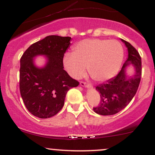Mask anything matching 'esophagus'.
Segmentation results:
<instances>
[{
	"label": "esophagus",
	"instance_id": "obj_1",
	"mask_svg": "<svg viewBox=\"0 0 155 155\" xmlns=\"http://www.w3.org/2000/svg\"><path fill=\"white\" fill-rule=\"evenodd\" d=\"M80 85H81V87H87V88L90 87V85H89L87 84L84 82V81H81V82H80Z\"/></svg>",
	"mask_w": 155,
	"mask_h": 155
}]
</instances>
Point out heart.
I'll list each match as a JSON object with an SVG mask.
<instances>
[{"label":"heart","instance_id":"obj_1","mask_svg":"<svg viewBox=\"0 0 155 155\" xmlns=\"http://www.w3.org/2000/svg\"><path fill=\"white\" fill-rule=\"evenodd\" d=\"M123 57V47L118 41L88 38L76 44L73 53L64 55L63 65L74 79H80L87 66L92 79L104 82L117 75Z\"/></svg>","mask_w":155,"mask_h":155}]
</instances>
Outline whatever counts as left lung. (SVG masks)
<instances>
[{
    "mask_svg": "<svg viewBox=\"0 0 155 155\" xmlns=\"http://www.w3.org/2000/svg\"><path fill=\"white\" fill-rule=\"evenodd\" d=\"M121 41L127 48L128 58L115 77L95 87L100 93L101 102L93 110L104 116L115 114L125 108L136 95L140 81L141 58L139 53L129 42L123 39ZM129 64L134 68V73L131 76L127 73V66Z\"/></svg>",
    "mask_w": 155,
    "mask_h": 155,
    "instance_id": "obj_1",
    "label": "left lung"
}]
</instances>
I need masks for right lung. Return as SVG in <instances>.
<instances>
[{
  "label": "right lung",
  "mask_w": 155,
  "mask_h": 155,
  "mask_svg": "<svg viewBox=\"0 0 155 155\" xmlns=\"http://www.w3.org/2000/svg\"><path fill=\"white\" fill-rule=\"evenodd\" d=\"M71 37L49 35L33 44L20 59L19 90L27 109L38 118L54 116L63 107L67 92L79 85L64 70V54ZM46 56L47 63L37 67L34 58Z\"/></svg>",
  "instance_id": "right-lung-1"
}]
</instances>
